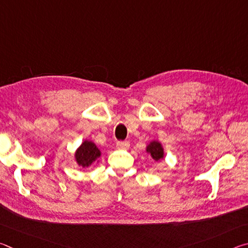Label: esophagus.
I'll return each mask as SVG.
<instances>
[{
    "mask_svg": "<svg viewBox=\"0 0 248 248\" xmlns=\"http://www.w3.org/2000/svg\"><path fill=\"white\" fill-rule=\"evenodd\" d=\"M117 149H120V150H128L130 148V143L128 141H119L117 142Z\"/></svg>",
    "mask_w": 248,
    "mask_h": 248,
    "instance_id": "esophagus-1",
    "label": "esophagus"
}]
</instances>
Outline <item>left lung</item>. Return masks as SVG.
<instances>
[{
    "mask_svg": "<svg viewBox=\"0 0 248 248\" xmlns=\"http://www.w3.org/2000/svg\"><path fill=\"white\" fill-rule=\"evenodd\" d=\"M146 153H149L152 157L153 161L159 162L161 159L164 158V148L163 144L158 140H152L145 148Z\"/></svg>",
    "mask_w": 248,
    "mask_h": 248,
    "instance_id": "8db88e82",
    "label": "left lung"
}]
</instances>
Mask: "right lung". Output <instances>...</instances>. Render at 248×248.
Wrapping results in <instances>:
<instances>
[{"label":"right lung","mask_w":248,"mask_h":248,"mask_svg":"<svg viewBox=\"0 0 248 248\" xmlns=\"http://www.w3.org/2000/svg\"><path fill=\"white\" fill-rule=\"evenodd\" d=\"M100 156H102V151L98 149V146L93 141L84 140L75 151L74 161L78 166L85 169L92 166L94 163H98Z\"/></svg>","instance_id":"1"}]
</instances>
